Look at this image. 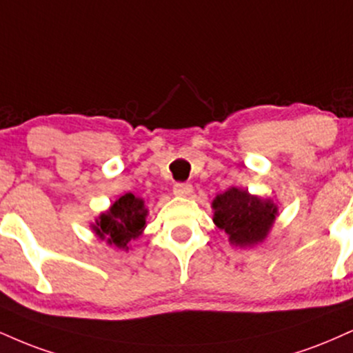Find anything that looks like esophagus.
<instances>
[{"label": "esophagus", "mask_w": 353, "mask_h": 353, "mask_svg": "<svg viewBox=\"0 0 353 353\" xmlns=\"http://www.w3.org/2000/svg\"><path fill=\"white\" fill-rule=\"evenodd\" d=\"M174 194L181 195V197H188V195L192 194V185L188 184V182H177L174 185Z\"/></svg>", "instance_id": "esophagus-1"}]
</instances>
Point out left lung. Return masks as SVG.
I'll return each instance as SVG.
<instances>
[{
    "instance_id": "left-lung-1",
    "label": "left lung",
    "mask_w": 353,
    "mask_h": 353,
    "mask_svg": "<svg viewBox=\"0 0 353 353\" xmlns=\"http://www.w3.org/2000/svg\"><path fill=\"white\" fill-rule=\"evenodd\" d=\"M214 222L225 230L236 246L260 243L268 235L276 219V205L271 201L250 195L246 190L232 188L215 197Z\"/></svg>"
}]
</instances>
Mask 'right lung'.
I'll list each match as a JSON object with an SVG mask.
<instances>
[{"label":"right lung","instance_id":"add662e5","mask_svg":"<svg viewBox=\"0 0 353 353\" xmlns=\"http://www.w3.org/2000/svg\"><path fill=\"white\" fill-rule=\"evenodd\" d=\"M148 210L141 199L128 192L113 203L107 214H101L95 232L100 239H107L110 245L128 250L131 240L138 239L146 225Z\"/></svg>","mask_w":353,"mask_h":353}]
</instances>
